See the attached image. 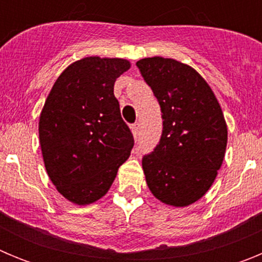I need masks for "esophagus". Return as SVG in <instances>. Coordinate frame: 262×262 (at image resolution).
I'll use <instances>...</instances> for the list:
<instances>
[{
	"mask_svg": "<svg viewBox=\"0 0 262 262\" xmlns=\"http://www.w3.org/2000/svg\"><path fill=\"white\" fill-rule=\"evenodd\" d=\"M131 129H133V134L134 136H135V139H138L139 135H140V123H139V122L134 123L133 126H131Z\"/></svg>",
	"mask_w": 262,
	"mask_h": 262,
	"instance_id": "34e87169",
	"label": "esophagus"
}]
</instances>
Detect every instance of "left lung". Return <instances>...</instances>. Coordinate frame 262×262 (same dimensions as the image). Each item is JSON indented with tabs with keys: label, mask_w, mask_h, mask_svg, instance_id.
Wrapping results in <instances>:
<instances>
[{
	"label": "left lung",
	"mask_w": 262,
	"mask_h": 262,
	"mask_svg": "<svg viewBox=\"0 0 262 262\" xmlns=\"http://www.w3.org/2000/svg\"><path fill=\"white\" fill-rule=\"evenodd\" d=\"M136 67L161 110L163 133L144 155L149 190L170 206H187L209 190L224 159L227 126L211 88L189 66L164 57Z\"/></svg>",
	"instance_id": "obj_1"
}]
</instances>
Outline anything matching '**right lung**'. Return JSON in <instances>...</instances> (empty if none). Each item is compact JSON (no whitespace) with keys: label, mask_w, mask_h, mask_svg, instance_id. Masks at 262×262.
<instances>
[{"label":"right lung","mask_w":262,"mask_h":262,"mask_svg":"<svg viewBox=\"0 0 262 262\" xmlns=\"http://www.w3.org/2000/svg\"><path fill=\"white\" fill-rule=\"evenodd\" d=\"M129 68L123 59L85 57L62 72L39 120L51 181L71 202L88 205L110 189L134 147L120 117L114 82Z\"/></svg>","instance_id":"1"}]
</instances>
